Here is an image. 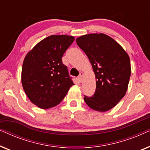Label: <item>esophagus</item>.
Returning a JSON list of instances; mask_svg holds the SVG:
<instances>
[{
	"label": "esophagus",
	"mask_w": 150,
	"mask_h": 150,
	"mask_svg": "<svg viewBox=\"0 0 150 150\" xmlns=\"http://www.w3.org/2000/svg\"><path fill=\"white\" fill-rule=\"evenodd\" d=\"M83 76H84V74H83V72H81V73H80L79 76V81H81V82H82V80H83Z\"/></svg>",
	"instance_id": "esophagus-1"
}]
</instances>
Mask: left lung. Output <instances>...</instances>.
Segmentation results:
<instances>
[{
  "instance_id": "left-lung-1",
  "label": "left lung",
  "mask_w": 150,
  "mask_h": 150,
  "mask_svg": "<svg viewBox=\"0 0 150 150\" xmlns=\"http://www.w3.org/2000/svg\"><path fill=\"white\" fill-rule=\"evenodd\" d=\"M92 65L96 81V92L84 100L91 109L106 112L126 95L131 74L128 53L110 36L91 33L76 40Z\"/></svg>"
}]
</instances>
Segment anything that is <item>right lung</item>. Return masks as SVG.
Here are the masks:
<instances>
[{"instance_id":"obj_1","label":"right lung","mask_w":150,"mask_h":150,"mask_svg":"<svg viewBox=\"0 0 150 150\" xmlns=\"http://www.w3.org/2000/svg\"><path fill=\"white\" fill-rule=\"evenodd\" d=\"M74 39L66 35L48 36L24 57L22 87L30 101L39 108L48 109L58 105L74 85L61 58Z\"/></svg>"}]
</instances>
